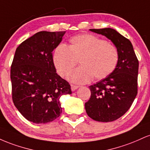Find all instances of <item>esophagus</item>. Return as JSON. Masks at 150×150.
<instances>
[{
    "mask_svg": "<svg viewBox=\"0 0 150 150\" xmlns=\"http://www.w3.org/2000/svg\"><path fill=\"white\" fill-rule=\"evenodd\" d=\"M78 86L77 85H71V90L73 91V92H74V91H75L76 89L78 88Z\"/></svg>",
    "mask_w": 150,
    "mask_h": 150,
    "instance_id": "esophagus-1",
    "label": "esophagus"
}]
</instances>
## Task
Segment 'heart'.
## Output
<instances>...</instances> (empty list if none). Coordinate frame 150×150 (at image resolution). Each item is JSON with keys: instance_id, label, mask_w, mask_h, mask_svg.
I'll return each instance as SVG.
<instances>
[{"instance_id": "b5f03b06", "label": "heart", "mask_w": 150, "mask_h": 150, "mask_svg": "<svg viewBox=\"0 0 150 150\" xmlns=\"http://www.w3.org/2000/svg\"><path fill=\"white\" fill-rule=\"evenodd\" d=\"M69 46L59 44L53 54V63L61 77L69 74L77 65L81 66L72 72L68 79L75 83H87L94 77L102 80L116 69L119 59L114 46L92 34L75 36L70 41Z\"/></svg>"}]
</instances>
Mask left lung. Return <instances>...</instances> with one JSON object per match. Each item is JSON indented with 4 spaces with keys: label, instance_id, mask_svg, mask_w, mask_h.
I'll use <instances>...</instances> for the list:
<instances>
[{
    "label": "left lung",
    "instance_id": "1",
    "mask_svg": "<svg viewBox=\"0 0 150 150\" xmlns=\"http://www.w3.org/2000/svg\"><path fill=\"white\" fill-rule=\"evenodd\" d=\"M105 36L118 51L116 69L109 76L89 86L91 97L85 103L87 115L93 120L111 122L124 115L137 94L139 62L129 39L111 28L90 29Z\"/></svg>",
    "mask_w": 150,
    "mask_h": 150
}]
</instances>
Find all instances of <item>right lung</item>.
I'll return each instance as SVG.
<instances>
[{
  "mask_svg": "<svg viewBox=\"0 0 150 150\" xmlns=\"http://www.w3.org/2000/svg\"><path fill=\"white\" fill-rule=\"evenodd\" d=\"M65 33L37 32L15 51L10 70L13 101L22 116L34 123L57 118L62 112L60 99L72 93L53 63V51Z\"/></svg>",
  "mask_w": 150,
  "mask_h": 150,
  "instance_id": "right-lung-1",
  "label": "right lung"
}]
</instances>
